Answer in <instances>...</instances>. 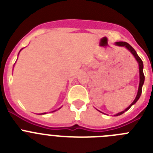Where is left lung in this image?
Here are the masks:
<instances>
[{
	"mask_svg": "<svg viewBox=\"0 0 153 153\" xmlns=\"http://www.w3.org/2000/svg\"><path fill=\"white\" fill-rule=\"evenodd\" d=\"M116 44L118 46H120V47H125L126 48H127V50H129V51L132 53V54L135 56L136 60H137L138 63H139V67H140V85H139V90H138L137 95H136V99L134 100V101H133V102H132L130 105H129V106H128V107H127L126 109L125 110H123V112H120V113H117V114L115 115V116H120V115H122L123 113H124L126 111H127V110H128V109H129V108H130L131 106L133 105V104L136 103V102H137L138 100L140 99V96H141V93H142V88H143V83H144V80H145V76H144V74H143V61H142L141 59H140V56H138L137 53L136 52V51H135V50L133 49V48H132V47H131L129 44H128V43H126V42H123V41L117 42V43H116Z\"/></svg>",
	"mask_w": 153,
	"mask_h": 153,
	"instance_id": "left-lung-1",
	"label": "left lung"
}]
</instances>
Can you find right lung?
<instances>
[{
	"label": "right lung",
	"instance_id": "1",
	"mask_svg": "<svg viewBox=\"0 0 153 153\" xmlns=\"http://www.w3.org/2000/svg\"><path fill=\"white\" fill-rule=\"evenodd\" d=\"M42 114H46V113H42Z\"/></svg>",
	"mask_w": 153,
	"mask_h": 153
}]
</instances>
